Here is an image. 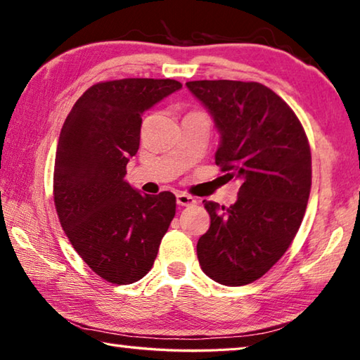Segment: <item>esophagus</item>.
I'll use <instances>...</instances> for the list:
<instances>
[{
	"mask_svg": "<svg viewBox=\"0 0 360 360\" xmlns=\"http://www.w3.org/2000/svg\"><path fill=\"white\" fill-rule=\"evenodd\" d=\"M176 202H178L179 206H191L197 203V200H195L192 195L184 193V192H178L176 193Z\"/></svg>",
	"mask_w": 360,
	"mask_h": 360,
	"instance_id": "34e87169",
	"label": "esophagus"
}]
</instances>
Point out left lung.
<instances>
[{"instance_id":"obj_1","label":"left lung","mask_w":360,"mask_h":360,"mask_svg":"<svg viewBox=\"0 0 360 360\" xmlns=\"http://www.w3.org/2000/svg\"><path fill=\"white\" fill-rule=\"evenodd\" d=\"M221 135L216 165L240 181L225 208L206 202L211 225L197 243L205 275L224 285L264 276L288 251L307 210L311 150L295 112L259 82L192 81Z\"/></svg>"}]
</instances>
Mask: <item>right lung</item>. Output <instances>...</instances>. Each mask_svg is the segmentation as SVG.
<instances>
[{
  "instance_id": "right-lung-1",
  "label": "right lung",
  "mask_w": 360,
  "mask_h": 360,
  "mask_svg": "<svg viewBox=\"0 0 360 360\" xmlns=\"http://www.w3.org/2000/svg\"><path fill=\"white\" fill-rule=\"evenodd\" d=\"M182 84L119 79L85 90L62 127L53 202L66 236L96 275L136 283L154 265L176 212L172 192L146 195L125 181L139 149L141 115Z\"/></svg>"
}]
</instances>
